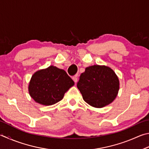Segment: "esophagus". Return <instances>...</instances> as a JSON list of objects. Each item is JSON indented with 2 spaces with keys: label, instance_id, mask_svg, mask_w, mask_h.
Listing matches in <instances>:
<instances>
[{
  "label": "esophagus",
  "instance_id": "1",
  "mask_svg": "<svg viewBox=\"0 0 149 149\" xmlns=\"http://www.w3.org/2000/svg\"><path fill=\"white\" fill-rule=\"evenodd\" d=\"M72 79L74 80V81L75 83H77V75H74V76L72 77Z\"/></svg>",
  "mask_w": 149,
  "mask_h": 149
}]
</instances>
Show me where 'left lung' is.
Masks as SVG:
<instances>
[{"label":"left lung","instance_id":"1","mask_svg":"<svg viewBox=\"0 0 149 149\" xmlns=\"http://www.w3.org/2000/svg\"><path fill=\"white\" fill-rule=\"evenodd\" d=\"M119 85L118 77L111 68L97 64L86 68L77 84L85 102L96 108L104 107L114 101Z\"/></svg>","mask_w":149,"mask_h":149}]
</instances>
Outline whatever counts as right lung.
I'll list each match as a JSON object with an SVG mask.
<instances>
[{
  "label": "right lung",
  "mask_w": 149,
  "mask_h": 149,
  "mask_svg": "<svg viewBox=\"0 0 149 149\" xmlns=\"http://www.w3.org/2000/svg\"><path fill=\"white\" fill-rule=\"evenodd\" d=\"M74 82L64 70L50 66L38 70L29 85L30 96L36 103L51 105L61 101Z\"/></svg>",
  "instance_id": "right-lung-1"
}]
</instances>
